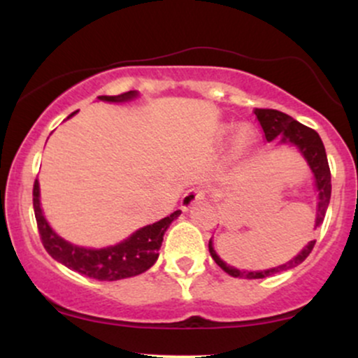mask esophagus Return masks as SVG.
<instances>
[{
  "mask_svg": "<svg viewBox=\"0 0 358 358\" xmlns=\"http://www.w3.org/2000/svg\"><path fill=\"white\" fill-rule=\"evenodd\" d=\"M207 196V188L205 187H193L190 190L185 192V195L182 196V208L183 210H188L192 208L193 205L202 202Z\"/></svg>",
  "mask_w": 358,
  "mask_h": 358,
  "instance_id": "obj_1",
  "label": "esophagus"
}]
</instances>
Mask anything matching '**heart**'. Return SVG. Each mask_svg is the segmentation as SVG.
<instances>
[{"instance_id": "1", "label": "heart", "mask_w": 358, "mask_h": 358, "mask_svg": "<svg viewBox=\"0 0 358 358\" xmlns=\"http://www.w3.org/2000/svg\"><path fill=\"white\" fill-rule=\"evenodd\" d=\"M229 129H231V127H224V133H227ZM245 141H248V133H245V131H239V133L236 134V145L244 146Z\"/></svg>"}]
</instances>
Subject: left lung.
<instances>
[{
	"mask_svg": "<svg viewBox=\"0 0 358 358\" xmlns=\"http://www.w3.org/2000/svg\"><path fill=\"white\" fill-rule=\"evenodd\" d=\"M254 114H256L259 122H261L262 131H264V136L268 141H273V139L279 138V143H282V145H294L306 158L308 165H310L311 171H313L315 175V185L316 190H318V208H316L315 229L320 227V224H322L324 219V213H327L328 203H330L331 196V173L330 166H328L327 151H324L322 138L318 136V133H316L315 129L294 121L293 117L281 113V110L254 109ZM315 242L316 241H311L296 257H293L289 262H286V264H281L278 266V268H271L266 271H241L232 268V266H227L215 254V250L212 248V241L208 242V250H210V256L213 257V261H215L225 273L231 274V276L245 279H261L282 273V271L296 268L298 264H301V262L310 256V252L315 248Z\"/></svg>",
	"mask_w": 358,
	"mask_h": 358,
	"instance_id": "8db88e82",
	"label": "left lung"
}]
</instances>
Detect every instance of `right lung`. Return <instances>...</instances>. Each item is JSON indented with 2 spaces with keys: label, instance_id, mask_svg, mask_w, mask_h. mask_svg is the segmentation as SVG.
<instances>
[{
  "label": "right lung",
  "instance_id": "1",
  "mask_svg": "<svg viewBox=\"0 0 358 358\" xmlns=\"http://www.w3.org/2000/svg\"><path fill=\"white\" fill-rule=\"evenodd\" d=\"M134 96H136V92L129 90V92L119 94V96H99V99L119 102L131 99ZM76 113H72L71 116ZM34 210L40 239H42L45 250L55 261L67 266L69 269L84 274L87 278L99 279V281H117V279L138 276V274L150 269L159 256L158 250L162 248L166 229L182 213L176 210L171 215L165 217V219L139 229L133 236L127 237L126 241L119 242L116 245H110V248L85 249L64 241L47 224L42 208H40L38 180H35L34 183Z\"/></svg>",
  "mask_w": 358,
  "mask_h": 358
}]
</instances>
